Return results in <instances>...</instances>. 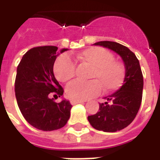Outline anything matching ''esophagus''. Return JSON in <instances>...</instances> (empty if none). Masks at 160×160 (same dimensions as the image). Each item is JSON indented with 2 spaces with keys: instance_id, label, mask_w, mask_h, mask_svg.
<instances>
[{
  "instance_id": "obj_1",
  "label": "esophagus",
  "mask_w": 160,
  "mask_h": 160,
  "mask_svg": "<svg viewBox=\"0 0 160 160\" xmlns=\"http://www.w3.org/2000/svg\"><path fill=\"white\" fill-rule=\"evenodd\" d=\"M70 103L71 104H80V103H84V101L82 100H74V99H71L70 100Z\"/></svg>"
}]
</instances>
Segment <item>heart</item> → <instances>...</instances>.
Returning <instances> with one entry per match:
<instances>
[{"instance_id":"heart-1","label":"heart","mask_w":160,"mask_h":160,"mask_svg":"<svg viewBox=\"0 0 160 160\" xmlns=\"http://www.w3.org/2000/svg\"><path fill=\"white\" fill-rule=\"evenodd\" d=\"M77 60L92 68L88 82L74 81L66 88L68 97L74 100H87L100 93L113 92L123 85L126 71L123 64L114 59V56L101 47H91L77 55ZM54 74L61 82H68L75 75L76 66L68 56H59L54 63Z\"/></svg>"}]
</instances>
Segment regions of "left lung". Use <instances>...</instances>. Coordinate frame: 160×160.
Listing matches in <instances>:
<instances>
[{
	"mask_svg": "<svg viewBox=\"0 0 160 160\" xmlns=\"http://www.w3.org/2000/svg\"><path fill=\"white\" fill-rule=\"evenodd\" d=\"M94 44L117 52L125 64L126 76L123 85L115 93L105 98L112 104H109L108 102L99 104L97 113L87 118L91 125L98 130L116 132L128 126L137 115L142 100L143 75L139 60L126 46L111 41H100Z\"/></svg>",
	"mask_w": 160,
	"mask_h": 160,
	"instance_id": "left-lung-1",
	"label": "left lung"
}]
</instances>
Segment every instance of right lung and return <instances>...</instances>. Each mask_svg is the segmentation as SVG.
<instances>
[{
	"label": "right lung",
	"instance_id": "add662e5",
	"mask_svg": "<svg viewBox=\"0 0 160 160\" xmlns=\"http://www.w3.org/2000/svg\"><path fill=\"white\" fill-rule=\"evenodd\" d=\"M56 46H39L29 49L17 68L15 96L19 110L32 127L52 131L64 127L70 118L69 101L55 102L63 88L53 73L58 56ZM67 49L61 50V53Z\"/></svg>",
	"mask_w": 160,
	"mask_h": 160
}]
</instances>
